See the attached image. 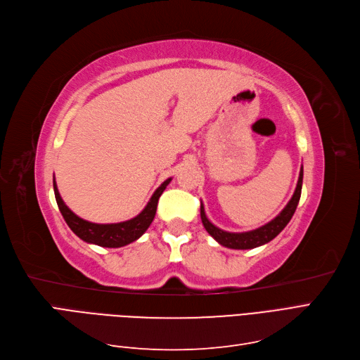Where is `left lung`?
Returning a JSON list of instances; mask_svg holds the SVG:
<instances>
[{
    "mask_svg": "<svg viewBox=\"0 0 360 360\" xmlns=\"http://www.w3.org/2000/svg\"><path fill=\"white\" fill-rule=\"evenodd\" d=\"M301 188H302V166H301V170H300V178H298L295 193H294V195H292L289 203L285 206V209L274 219H271L269 224L262 225V227H259L257 230L246 231V233L224 231V230L215 227V225L207 219V217L205 214L203 205L200 206L202 222L205 225L206 231L212 237H214L219 245H222L225 248H230V249H254V248H258L261 245L271 242L273 238L286 227L288 222L290 221V218L294 217L297 206H298V202H300V197H301Z\"/></svg>",
    "mask_w": 360,
    "mask_h": 360,
    "instance_id": "left-lung-1",
    "label": "left lung"
}]
</instances>
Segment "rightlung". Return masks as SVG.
<instances>
[{
    "label": "right lung",
    "mask_w": 360,
    "mask_h": 360,
    "mask_svg": "<svg viewBox=\"0 0 360 360\" xmlns=\"http://www.w3.org/2000/svg\"><path fill=\"white\" fill-rule=\"evenodd\" d=\"M170 181L172 178L166 179L162 185H160V187L154 191L153 197L150 198L148 205L143 207V210L138 217L124 222H117V224H95L77 217L74 212L63 203L58 190L56 181H53V188H55V197L63 219L66 221V224H68V227L79 238H82V240L91 245L102 246V248H122L138 240V238L148 230L155 217L158 198L163 194Z\"/></svg>",
    "instance_id": "add662e5"
}]
</instances>
